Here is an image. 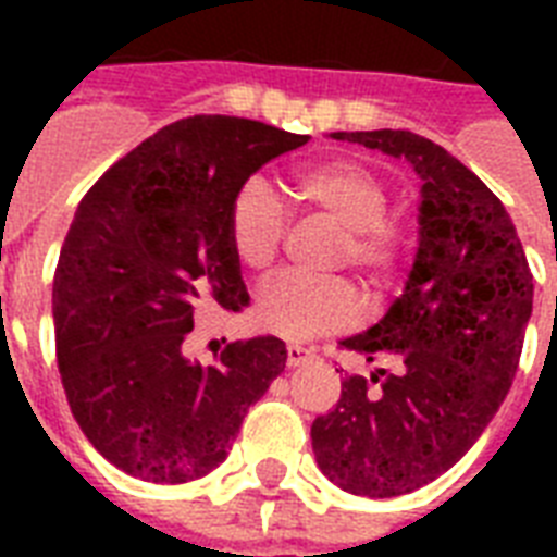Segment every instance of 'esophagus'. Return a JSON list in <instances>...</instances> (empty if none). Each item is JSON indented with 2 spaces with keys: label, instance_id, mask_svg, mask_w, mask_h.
<instances>
[{
  "label": "esophagus",
  "instance_id": "esophagus-1",
  "mask_svg": "<svg viewBox=\"0 0 557 557\" xmlns=\"http://www.w3.org/2000/svg\"><path fill=\"white\" fill-rule=\"evenodd\" d=\"M314 358L312 347H300V344H288L286 347V364L288 367H304Z\"/></svg>",
  "mask_w": 557,
  "mask_h": 557
}]
</instances>
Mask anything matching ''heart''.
Segmentation results:
<instances>
[{
  "label": "heart",
  "mask_w": 557,
  "mask_h": 557,
  "mask_svg": "<svg viewBox=\"0 0 557 557\" xmlns=\"http://www.w3.org/2000/svg\"><path fill=\"white\" fill-rule=\"evenodd\" d=\"M292 190L304 205L344 227L341 260L364 271L375 283H387L405 257V227L387 213L389 193L370 168L349 159L323 161L297 170ZM288 222L277 196L262 178H248L227 213V239L234 257L248 271H265L277 260ZM361 314L352 283H312L277 277L253 304V321L286 341H306L323 332L347 330Z\"/></svg>",
  "instance_id": "heart-1"
}]
</instances>
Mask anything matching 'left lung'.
I'll return each mask as SVG.
<instances>
[{"instance_id": "1", "label": "left lung", "mask_w": 557, "mask_h": 557, "mask_svg": "<svg viewBox=\"0 0 557 557\" xmlns=\"http://www.w3.org/2000/svg\"><path fill=\"white\" fill-rule=\"evenodd\" d=\"M405 159L422 178L419 251L405 295L372 330L341 341L367 361L396 358L372 391L341 381L312 422L318 466L344 492L398 497L466 457L509 393L532 314V271L515 222L471 170L407 129L335 133ZM377 383V375H372Z\"/></svg>"}]
</instances>
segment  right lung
<instances>
[{
    "mask_svg": "<svg viewBox=\"0 0 557 557\" xmlns=\"http://www.w3.org/2000/svg\"><path fill=\"white\" fill-rule=\"evenodd\" d=\"M309 135L231 115L164 126L83 196L54 271L57 367L100 457L178 485L227 457L248 407L286 370L274 335L187 358L201 304H248L227 213L251 173Z\"/></svg>",
    "mask_w": 557,
    "mask_h": 557,
    "instance_id": "1",
    "label": "right lung"
}]
</instances>
